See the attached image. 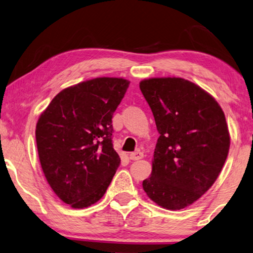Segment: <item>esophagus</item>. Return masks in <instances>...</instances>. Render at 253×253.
<instances>
[{
	"instance_id": "esophagus-1",
	"label": "esophagus",
	"mask_w": 253,
	"mask_h": 253,
	"mask_svg": "<svg viewBox=\"0 0 253 253\" xmlns=\"http://www.w3.org/2000/svg\"><path fill=\"white\" fill-rule=\"evenodd\" d=\"M144 158V154L142 153V152H133V153L129 154V159L133 160V161H137V160H141Z\"/></svg>"
}]
</instances>
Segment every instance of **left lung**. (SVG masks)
Returning a JSON list of instances; mask_svg holds the SVG:
<instances>
[{"label":"left lung","mask_w":253,"mask_h":253,"mask_svg":"<svg viewBox=\"0 0 253 253\" xmlns=\"http://www.w3.org/2000/svg\"><path fill=\"white\" fill-rule=\"evenodd\" d=\"M139 89L160 134L143 189L159 206L182 210L222 171L230 150L225 115L208 92L181 78L146 79Z\"/></svg>","instance_id":"left-lung-1"}]
</instances>
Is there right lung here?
I'll use <instances>...</instances> for the list:
<instances>
[{
	"label": "right lung",
	"instance_id": "1",
	"mask_svg": "<svg viewBox=\"0 0 253 253\" xmlns=\"http://www.w3.org/2000/svg\"><path fill=\"white\" fill-rule=\"evenodd\" d=\"M129 81L97 78L62 90L36 126L40 166L57 197L72 208L102 198L118 169L112 115Z\"/></svg>",
	"mask_w": 253,
	"mask_h": 253
}]
</instances>
